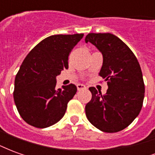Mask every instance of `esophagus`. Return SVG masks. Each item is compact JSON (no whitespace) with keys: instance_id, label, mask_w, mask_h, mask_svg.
<instances>
[{"instance_id":"1","label":"esophagus","mask_w":155,"mask_h":155,"mask_svg":"<svg viewBox=\"0 0 155 155\" xmlns=\"http://www.w3.org/2000/svg\"><path fill=\"white\" fill-rule=\"evenodd\" d=\"M77 89H78V91H82V90H85V89H86V86H85L84 84H78Z\"/></svg>"}]
</instances>
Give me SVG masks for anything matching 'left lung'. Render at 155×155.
Segmentation results:
<instances>
[{
	"label": "left lung",
	"mask_w": 155,
	"mask_h": 155,
	"mask_svg": "<svg viewBox=\"0 0 155 155\" xmlns=\"http://www.w3.org/2000/svg\"><path fill=\"white\" fill-rule=\"evenodd\" d=\"M91 42L103 55L99 74L107 81L106 94L89 88L91 101L85 105L88 120L103 132L115 133L125 129L140 114L144 97L141 68L132 51L110 33H90Z\"/></svg>",
	"instance_id": "left-lung-1"
}]
</instances>
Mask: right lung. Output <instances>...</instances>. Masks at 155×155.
Segmentation results:
<instances>
[{"label": "right lung", "instance_id": "add662e5", "mask_svg": "<svg viewBox=\"0 0 155 155\" xmlns=\"http://www.w3.org/2000/svg\"><path fill=\"white\" fill-rule=\"evenodd\" d=\"M84 34L54 35L30 51L15 79L13 97L19 114L29 124L47 128L62 119L77 91L73 84L55 89L56 76L68 69V56Z\"/></svg>", "mask_w": 155, "mask_h": 155}]
</instances>
